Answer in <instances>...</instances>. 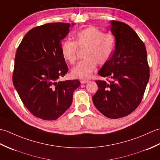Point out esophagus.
I'll use <instances>...</instances> for the list:
<instances>
[{"label": "esophagus", "mask_w": 160, "mask_h": 160, "mask_svg": "<svg viewBox=\"0 0 160 160\" xmlns=\"http://www.w3.org/2000/svg\"><path fill=\"white\" fill-rule=\"evenodd\" d=\"M89 82V80H80V83L81 84H87V83H88Z\"/></svg>", "instance_id": "obj_1"}]
</instances>
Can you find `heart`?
<instances>
[{
	"instance_id": "heart-1",
	"label": "heart",
	"mask_w": 160,
	"mask_h": 160,
	"mask_svg": "<svg viewBox=\"0 0 160 160\" xmlns=\"http://www.w3.org/2000/svg\"><path fill=\"white\" fill-rule=\"evenodd\" d=\"M78 46L87 47L84 53L83 60L78 62L71 71L72 77L87 80L91 76L97 64H106L113 55L115 47L114 36L95 27L88 28L78 32L76 41L65 40L61 45V52L63 58L70 64L76 62Z\"/></svg>"
}]
</instances>
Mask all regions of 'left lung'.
<instances>
[{
  "mask_svg": "<svg viewBox=\"0 0 160 160\" xmlns=\"http://www.w3.org/2000/svg\"><path fill=\"white\" fill-rule=\"evenodd\" d=\"M111 24L115 48L98 71L108 82L96 81L98 89L92 100L101 113L117 119L131 113L140 104L150 72L146 47L136 32L124 22L112 20Z\"/></svg>",
  "mask_w": 160,
  "mask_h": 160,
  "instance_id": "left-lung-1",
  "label": "left lung"
}]
</instances>
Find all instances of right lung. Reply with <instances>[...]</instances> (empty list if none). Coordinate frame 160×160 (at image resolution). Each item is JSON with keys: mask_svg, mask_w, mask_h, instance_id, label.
Wrapping results in <instances>:
<instances>
[{"mask_svg": "<svg viewBox=\"0 0 160 160\" xmlns=\"http://www.w3.org/2000/svg\"><path fill=\"white\" fill-rule=\"evenodd\" d=\"M70 28L64 22L36 27L16 50L13 86L30 113L42 120L60 118L71 106L73 91L80 84L78 80L58 81L69 70L61 45Z\"/></svg>", "mask_w": 160, "mask_h": 160, "instance_id": "right-lung-1", "label": "right lung"}]
</instances>
